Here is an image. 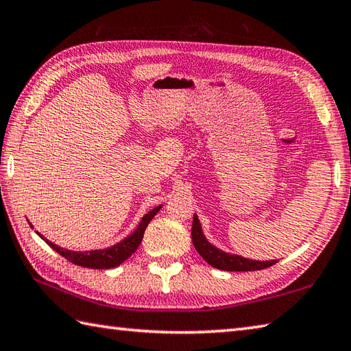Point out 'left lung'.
I'll list each match as a JSON object with an SVG mask.
<instances>
[{
  "instance_id": "left-lung-1",
  "label": "left lung",
  "mask_w": 351,
  "mask_h": 351,
  "mask_svg": "<svg viewBox=\"0 0 351 351\" xmlns=\"http://www.w3.org/2000/svg\"><path fill=\"white\" fill-rule=\"evenodd\" d=\"M191 240L199 255L202 256L211 267L219 268V270L255 271V270H264V268H268L278 263V261H253V259H247L238 255H230V253L217 249L205 238L196 214L195 217H193Z\"/></svg>"
}]
</instances>
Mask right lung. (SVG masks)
<instances>
[{
    "label": "right lung",
    "instance_id": "right-lung-1",
    "mask_svg": "<svg viewBox=\"0 0 351 351\" xmlns=\"http://www.w3.org/2000/svg\"><path fill=\"white\" fill-rule=\"evenodd\" d=\"M160 210H161V205L154 208L152 211H149L145 217L141 219L137 229L134 230L130 237H126L121 243H117L114 245H111V247L102 249V250H90V252L68 250V249L58 247V245H56L54 243L48 241L47 238H43L39 232L37 234L47 241V244L51 249H54L57 253H60L63 258L68 259L72 264L86 267V268H114L117 265H121L125 259H128L132 253L137 250L141 240H143V234L149 225V221L155 217V214Z\"/></svg>",
    "mask_w": 351,
    "mask_h": 351
}]
</instances>
